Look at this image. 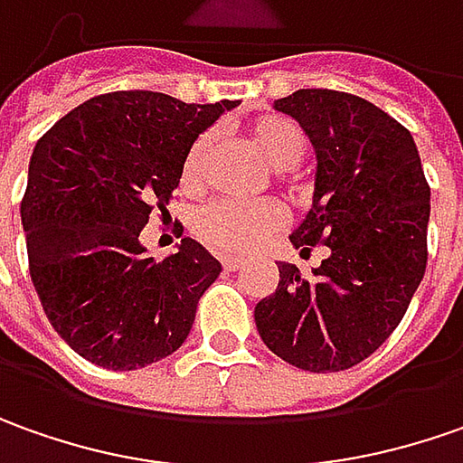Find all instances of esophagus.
<instances>
[{"mask_svg":"<svg viewBox=\"0 0 463 463\" xmlns=\"http://www.w3.org/2000/svg\"><path fill=\"white\" fill-rule=\"evenodd\" d=\"M241 266H243L241 259H232V256H225V259H222V269H225V271H238Z\"/></svg>","mask_w":463,"mask_h":463,"instance_id":"34e87169","label":"esophagus"}]
</instances>
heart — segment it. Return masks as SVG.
Listing matches in <instances>:
<instances>
[{
	"instance_id": "1",
	"label": "heart",
	"mask_w": 463,
	"mask_h": 463,
	"mask_svg": "<svg viewBox=\"0 0 463 463\" xmlns=\"http://www.w3.org/2000/svg\"><path fill=\"white\" fill-rule=\"evenodd\" d=\"M248 146L256 151L263 164L274 171H289L302 164L307 153V136L287 115H261L246 125ZM210 136L194 140L182 164V189L197 192L204 184V168L210 158ZM284 222L281 210L271 202L259 204H238V202H215L204 207L197 220L194 231L207 246L225 250V253H248L259 248L277 232Z\"/></svg>"
}]
</instances>
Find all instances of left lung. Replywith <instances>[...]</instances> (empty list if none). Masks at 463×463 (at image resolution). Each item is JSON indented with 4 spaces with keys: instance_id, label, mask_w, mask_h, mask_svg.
Returning a JSON list of instances; mask_svg holds the SVG:
<instances>
[{
    "instance_id": "obj_1",
    "label": "left lung",
    "mask_w": 463,
    "mask_h": 463,
    "mask_svg": "<svg viewBox=\"0 0 463 463\" xmlns=\"http://www.w3.org/2000/svg\"><path fill=\"white\" fill-rule=\"evenodd\" d=\"M274 109L295 118L315 148L312 207L289 243L327 246L312 277L279 263L277 292L253 317L261 341L305 372H343L400 326L428 261L430 186L410 130L376 104L299 89Z\"/></svg>"
}]
</instances>
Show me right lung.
<instances>
[{"label": "right lung", "mask_w": 463, "mask_h": 463, "mask_svg": "<svg viewBox=\"0 0 463 463\" xmlns=\"http://www.w3.org/2000/svg\"><path fill=\"white\" fill-rule=\"evenodd\" d=\"M232 107L112 91L79 104L38 140L20 207L30 277L51 326L79 356L133 372L186 341L220 261L192 238L153 261L140 231L156 207L166 215L189 148Z\"/></svg>", "instance_id": "add662e5"}]
</instances>
